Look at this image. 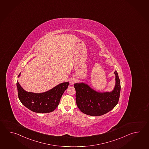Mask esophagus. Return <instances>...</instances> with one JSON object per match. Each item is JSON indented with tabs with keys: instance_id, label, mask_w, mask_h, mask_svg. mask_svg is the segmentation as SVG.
<instances>
[{
	"instance_id": "obj_1",
	"label": "esophagus",
	"mask_w": 149,
	"mask_h": 149,
	"mask_svg": "<svg viewBox=\"0 0 149 149\" xmlns=\"http://www.w3.org/2000/svg\"><path fill=\"white\" fill-rule=\"evenodd\" d=\"M69 82H70V85H73L76 82V79H74V78H71L70 79Z\"/></svg>"
}]
</instances>
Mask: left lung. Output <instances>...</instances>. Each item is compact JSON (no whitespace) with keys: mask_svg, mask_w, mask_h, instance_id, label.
I'll use <instances>...</instances> for the list:
<instances>
[{"mask_svg":"<svg viewBox=\"0 0 149 149\" xmlns=\"http://www.w3.org/2000/svg\"><path fill=\"white\" fill-rule=\"evenodd\" d=\"M116 85L111 92L100 93L93 90L84 83H75L76 102L79 109L84 113L99 116L113 109L118 102L120 92V81L115 71Z\"/></svg>","mask_w":149,"mask_h":149,"instance_id":"1","label":"left lung"}]
</instances>
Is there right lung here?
Instances as JSON below:
<instances>
[{"mask_svg":"<svg viewBox=\"0 0 149 149\" xmlns=\"http://www.w3.org/2000/svg\"><path fill=\"white\" fill-rule=\"evenodd\" d=\"M20 75V74L18 76ZM18 97L21 103L29 109L37 113H48L53 111L58 107L61 97L69 85L68 82L61 83L49 91L34 93L25 91L16 83Z\"/></svg>","mask_w":149,"mask_h":149,"instance_id":"1","label":"right lung"}]
</instances>
